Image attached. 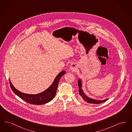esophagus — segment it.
Wrapping results in <instances>:
<instances>
[{"mask_svg":"<svg viewBox=\"0 0 132 132\" xmlns=\"http://www.w3.org/2000/svg\"><path fill=\"white\" fill-rule=\"evenodd\" d=\"M77 68V67H76V65L75 64L73 63L71 65L70 67V69H71V70H73V71H74L75 70H76Z\"/></svg>","mask_w":132,"mask_h":132,"instance_id":"obj_1","label":"esophagus"}]
</instances>
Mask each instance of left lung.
I'll use <instances>...</instances> for the list:
<instances>
[{"label": "left lung", "mask_w": 132, "mask_h": 132, "mask_svg": "<svg viewBox=\"0 0 132 132\" xmlns=\"http://www.w3.org/2000/svg\"><path fill=\"white\" fill-rule=\"evenodd\" d=\"M78 87H79V94L82 96L83 100L84 101H86V102H87L88 103H93V104H100L101 103H102V102L106 101L107 100H108L109 99V98H107V99L104 100H94L93 98H90V97H88V96L84 93V92L82 89V82L81 79L78 80Z\"/></svg>", "instance_id": "obj_1"}]
</instances>
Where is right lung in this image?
Returning a JSON list of instances; mask_svg holds the SVG:
<instances>
[{
	"instance_id": "add662e5",
	"label": "right lung",
	"mask_w": 132,
	"mask_h": 132,
	"mask_svg": "<svg viewBox=\"0 0 132 132\" xmlns=\"http://www.w3.org/2000/svg\"><path fill=\"white\" fill-rule=\"evenodd\" d=\"M66 71L60 72L55 78L50 87L44 92L36 94H30L22 93L15 88L9 79V82L13 92L23 100L29 103L36 105H42L52 100L56 93L57 88L60 78L64 75Z\"/></svg>"
}]
</instances>
